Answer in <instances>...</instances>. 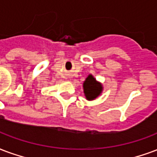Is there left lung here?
Instances as JSON below:
<instances>
[{
	"label": "left lung",
	"mask_w": 157,
	"mask_h": 157,
	"mask_svg": "<svg viewBox=\"0 0 157 157\" xmlns=\"http://www.w3.org/2000/svg\"><path fill=\"white\" fill-rule=\"evenodd\" d=\"M83 88L85 96L87 100H94L99 96L102 90L101 85L96 82V79L91 75H88L87 78L86 79Z\"/></svg>",
	"instance_id": "left-lung-1"
}]
</instances>
